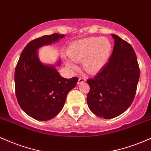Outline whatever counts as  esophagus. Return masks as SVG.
Returning a JSON list of instances; mask_svg holds the SVG:
<instances>
[{
	"label": "esophagus",
	"instance_id": "1",
	"mask_svg": "<svg viewBox=\"0 0 151 151\" xmlns=\"http://www.w3.org/2000/svg\"><path fill=\"white\" fill-rule=\"evenodd\" d=\"M86 81V79L84 77H79V80H78V84H80L81 83L84 82Z\"/></svg>",
	"mask_w": 151,
	"mask_h": 151
}]
</instances>
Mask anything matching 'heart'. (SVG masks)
Returning <instances> with one entry per match:
<instances>
[{"label": "heart", "instance_id": "obj_1", "mask_svg": "<svg viewBox=\"0 0 151 151\" xmlns=\"http://www.w3.org/2000/svg\"><path fill=\"white\" fill-rule=\"evenodd\" d=\"M112 45L106 37H91L78 40L71 43L67 50V56L75 62L83 61L86 72L94 74L99 72L108 62ZM67 65L74 69L75 65L67 61Z\"/></svg>", "mask_w": 151, "mask_h": 151}]
</instances>
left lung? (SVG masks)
<instances>
[{
    "label": "left lung",
    "mask_w": 151,
    "mask_h": 151,
    "mask_svg": "<svg viewBox=\"0 0 151 151\" xmlns=\"http://www.w3.org/2000/svg\"><path fill=\"white\" fill-rule=\"evenodd\" d=\"M111 36L114 47L109 62L93 79L87 80L88 106L95 115L105 119L127 110L135 97L140 76L132 46L116 35Z\"/></svg>",
    "instance_id": "obj_1"
}]
</instances>
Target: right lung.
<instances>
[{"label": "right lung", "mask_w": 151, "mask_h": 151, "mask_svg": "<svg viewBox=\"0 0 151 151\" xmlns=\"http://www.w3.org/2000/svg\"><path fill=\"white\" fill-rule=\"evenodd\" d=\"M65 35L54 33L30 42L22 50L15 72V94L20 108L30 117L47 121L56 116L65 105L67 93L78 78L62 77L54 65L43 64L38 56L42 46L57 42ZM61 65L59 59L55 66Z\"/></svg>", "instance_id": "1"}]
</instances>
